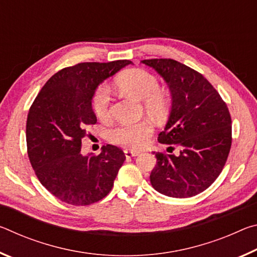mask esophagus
Listing matches in <instances>:
<instances>
[{"label": "esophagus", "mask_w": 257, "mask_h": 257, "mask_svg": "<svg viewBox=\"0 0 257 257\" xmlns=\"http://www.w3.org/2000/svg\"><path fill=\"white\" fill-rule=\"evenodd\" d=\"M124 155L125 158H134V156H137L138 155V152H134V151H130V150H125L124 151Z\"/></svg>", "instance_id": "obj_1"}]
</instances>
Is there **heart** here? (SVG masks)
Returning a JSON list of instances; mask_svg holds the SVG:
<instances>
[{"label":"heart","instance_id":"1","mask_svg":"<svg viewBox=\"0 0 257 257\" xmlns=\"http://www.w3.org/2000/svg\"><path fill=\"white\" fill-rule=\"evenodd\" d=\"M121 92L138 101H144L146 111L159 113L165 105V96L160 90L158 78L143 69H130L116 79ZM111 90L106 85L99 86L92 98V107L95 115L105 119L110 113ZM152 125L147 121L136 123H120L107 132V137L115 144L129 149H138L147 141L152 134Z\"/></svg>","mask_w":257,"mask_h":257}]
</instances>
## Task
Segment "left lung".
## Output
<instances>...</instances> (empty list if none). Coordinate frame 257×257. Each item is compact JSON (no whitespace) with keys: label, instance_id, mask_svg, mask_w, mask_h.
Instances as JSON below:
<instances>
[{"label":"left lung","instance_id":"8db88e82","mask_svg":"<svg viewBox=\"0 0 257 257\" xmlns=\"http://www.w3.org/2000/svg\"><path fill=\"white\" fill-rule=\"evenodd\" d=\"M142 63L153 68L171 92L170 115L159 142L180 146L179 155L155 153L151 184L169 197L195 196L215 181L228 159L231 116L227 104L206 78L178 61L151 59Z\"/></svg>","mask_w":257,"mask_h":257}]
</instances>
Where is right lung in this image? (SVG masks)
Returning a JSON list of instances; mask_svg holds the SVG:
<instances>
[{
  "instance_id": "right-lung-1",
  "label": "right lung",
  "mask_w": 257,
  "mask_h": 257,
  "mask_svg": "<svg viewBox=\"0 0 257 257\" xmlns=\"http://www.w3.org/2000/svg\"><path fill=\"white\" fill-rule=\"evenodd\" d=\"M129 60L85 62L64 68L43 86L28 112L26 139L29 161L45 188L71 205H89L110 193L125 156L119 147L81 154L86 127L96 123L92 98L99 84Z\"/></svg>"
}]
</instances>
